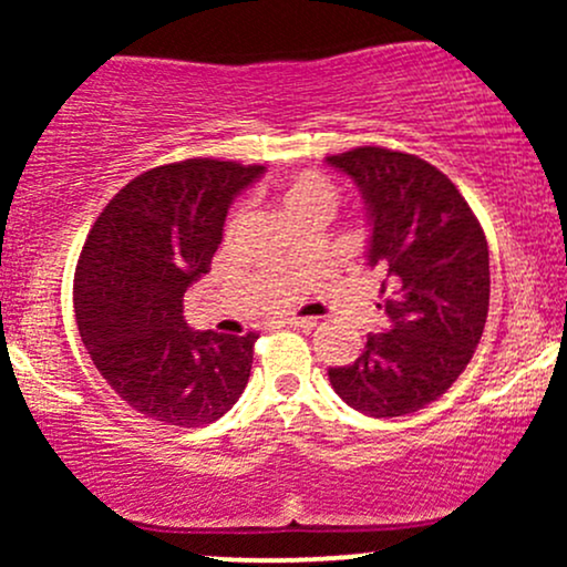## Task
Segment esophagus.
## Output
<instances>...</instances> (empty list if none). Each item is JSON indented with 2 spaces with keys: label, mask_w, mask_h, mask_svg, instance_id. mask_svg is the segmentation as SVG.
<instances>
[{
  "label": "esophagus",
  "mask_w": 567,
  "mask_h": 567,
  "mask_svg": "<svg viewBox=\"0 0 567 567\" xmlns=\"http://www.w3.org/2000/svg\"><path fill=\"white\" fill-rule=\"evenodd\" d=\"M282 324H290V328H317V317H285Z\"/></svg>",
  "instance_id": "34e87169"
}]
</instances>
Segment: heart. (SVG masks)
Here are the masks:
<instances>
[{"label": "heart", "mask_w": 567, "mask_h": 567, "mask_svg": "<svg viewBox=\"0 0 567 567\" xmlns=\"http://www.w3.org/2000/svg\"><path fill=\"white\" fill-rule=\"evenodd\" d=\"M277 205L282 207V213L292 224L303 216H328L336 210L338 192L328 178L320 173H296L290 178H285L282 184L275 188ZM243 224V207H234L226 218V234H231L237 226Z\"/></svg>", "instance_id": "heart-1"}]
</instances>
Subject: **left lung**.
Listing matches in <instances>:
<instances>
[{"instance_id":"obj_1","label":"left lung","mask_w":567,"mask_h":567,"mask_svg":"<svg viewBox=\"0 0 567 567\" xmlns=\"http://www.w3.org/2000/svg\"><path fill=\"white\" fill-rule=\"evenodd\" d=\"M328 165L360 186L373 229L368 264L386 269L389 282V330L368 336L351 365L330 368V383L373 419L415 413L453 386L483 338L485 231L453 181L415 154L357 146Z\"/></svg>"}]
</instances>
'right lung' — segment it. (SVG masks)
<instances>
[{
    "mask_svg": "<svg viewBox=\"0 0 567 567\" xmlns=\"http://www.w3.org/2000/svg\"><path fill=\"white\" fill-rule=\"evenodd\" d=\"M264 165L194 157L141 173L90 229L76 261L84 349L130 408L171 426H205L250 379L256 333L192 330L184 292L210 271L231 199Z\"/></svg>",
    "mask_w": 567,
    "mask_h": 567,
    "instance_id": "obj_1",
    "label": "right lung"
}]
</instances>
